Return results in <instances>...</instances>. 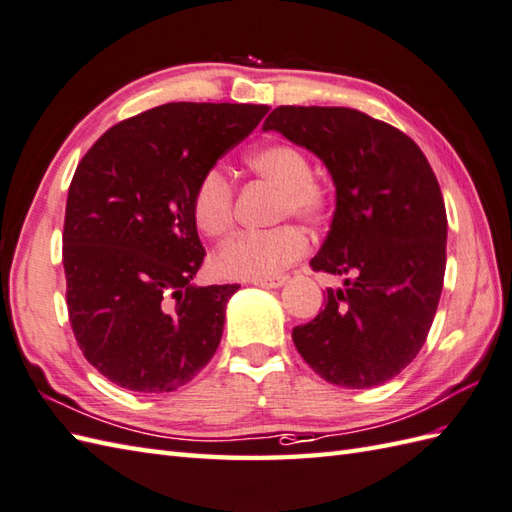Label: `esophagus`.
<instances>
[{"label": "esophagus", "mask_w": 512, "mask_h": 512, "mask_svg": "<svg viewBox=\"0 0 512 512\" xmlns=\"http://www.w3.org/2000/svg\"><path fill=\"white\" fill-rule=\"evenodd\" d=\"M285 279H288L285 275H275V277H268V279H255L251 283L259 285V288H281Z\"/></svg>", "instance_id": "obj_1"}]
</instances>
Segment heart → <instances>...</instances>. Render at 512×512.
Wrapping results in <instances>:
<instances>
[{"mask_svg":"<svg viewBox=\"0 0 512 512\" xmlns=\"http://www.w3.org/2000/svg\"><path fill=\"white\" fill-rule=\"evenodd\" d=\"M246 168L261 181L279 189L275 220L296 218L305 224H320L329 216V189L314 178L312 161L288 141H270L248 152ZM235 189L220 168L200 174L189 198V211L196 229L207 237H222L233 227ZM310 240L296 224H281L270 231H244L224 242L211 257V266L227 279H268L292 261L301 259Z\"/></svg>","mask_w":512,"mask_h":512,"instance_id":"obj_1","label":"heart"}]
</instances>
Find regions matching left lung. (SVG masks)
I'll use <instances>...</instances> for the list:
<instances>
[{
  "mask_svg": "<svg viewBox=\"0 0 512 512\" xmlns=\"http://www.w3.org/2000/svg\"><path fill=\"white\" fill-rule=\"evenodd\" d=\"M264 130L318 154L336 183L312 268L347 279L292 329L294 347L329 384L382 386L419 355L443 292L447 213L436 176L406 133L347 106H277Z\"/></svg>",
  "mask_w": 512,
  "mask_h": 512,
  "instance_id": "8db88e82",
  "label": "left lung"
}]
</instances>
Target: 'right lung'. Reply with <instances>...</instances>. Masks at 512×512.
Listing matches in <instances>:
<instances>
[{"label": "right lung", "instance_id": "obj_1", "mask_svg": "<svg viewBox=\"0 0 512 512\" xmlns=\"http://www.w3.org/2000/svg\"><path fill=\"white\" fill-rule=\"evenodd\" d=\"M266 104L170 102L111 126L67 194L63 268L87 362L135 392L185 386L216 353L237 283L196 288L205 259L189 198Z\"/></svg>", "mask_w": 512, "mask_h": 512}]
</instances>
